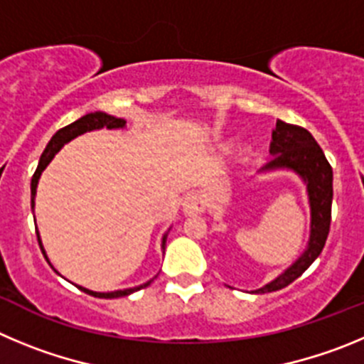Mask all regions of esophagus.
Segmentation results:
<instances>
[{
    "mask_svg": "<svg viewBox=\"0 0 364 364\" xmlns=\"http://www.w3.org/2000/svg\"><path fill=\"white\" fill-rule=\"evenodd\" d=\"M205 199L201 198L199 194H188L183 201V212L188 215H196V214H201L205 210Z\"/></svg>",
    "mask_w": 364,
    "mask_h": 364,
    "instance_id": "obj_1",
    "label": "esophagus"
}]
</instances>
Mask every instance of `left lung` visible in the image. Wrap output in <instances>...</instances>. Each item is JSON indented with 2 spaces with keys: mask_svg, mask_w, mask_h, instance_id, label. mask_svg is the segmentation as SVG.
Segmentation results:
<instances>
[{
  "mask_svg": "<svg viewBox=\"0 0 364 364\" xmlns=\"http://www.w3.org/2000/svg\"><path fill=\"white\" fill-rule=\"evenodd\" d=\"M270 154V161L263 166V170H294L306 183L310 218H312L310 219V241L306 250L292 267L287 268L279 277L264 284L263 288L255 290V294L276 292L303 276V272L323 252L330 232V219H332V166L326 161L325 154L317 145L312 134L303 127L290 125L277 119L276 129L272 130Z\"/></svg>",
  "mask_w": 364,
  "mask_h": 364,
  "instance_id": "left-lung-1",
  "label": "left lung"
}]
</instances>
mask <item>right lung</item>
Listing matches in <instances>:
<instances>
[{
    "instance_id": "1",
    "label": "right lung",
    "mask_w": 364,
    "mask_h": 364,
    "mask_svg": "<svg viewBox=\"0 0 364 364\" xmlns=\"http://www.w3.org/2000/svg\"><path fill=\"white\" fill-rule=\"evenodd\" d=\"M125 123H127L125 119H121V117H114V116H110V114L90 112V114H87V116L80 117L77 121H74V123H70V125H67V127H63V129L58 130V132L52 136L50 141H48L47 149H45L43 154H41L38 168H36L34 176H32V181H31V205H32V208H34V198H36V188H38L39 176H41V172L47 168V165L52 161V158L55 156V152H58V150H60L61 146L65 145V143L72 141L74 137L81 136V134L90 132V130L103 129V127H107V129H123V127H125ZM36 235H38L39 248H41V252H43L45 259L48 261L47 254H45L43 245H41V239H39V232H36ZM165 243H166V234L163 235V243H161L163 250H165ZM149 284H150V281H149V283H145V284H139V287L125 288V290H116V292H92V290H88V288H83V287H80V290H83V292L88 294V296L105 297V299H114V297L130 296L132 292H137V290H141V288L149 287Z\"/></svg>"
}]
</instances>
